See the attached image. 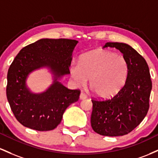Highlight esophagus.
<instances>
[{"label":"esophagus","instance_id":"1","mask_svg":"<svg viewBox=\"0 0 158 158\" xmlns=\"http://www.w3.org/2000/svg\"><path fill=\"white\" fill-rule=\"evenodd\" d=\"M87 98L86 95L84 93H81V95H80V99H85Z\"/></svg>","mask_w":158,"mask_h":158}]
</instances>
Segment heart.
I'll return each mask as SVG.
<instances>
[{
	"label": "heart",
	"mask_w": 158,
	"mask_h": 158,
	"mask_svg": "<svg viewBox=\"0 0 158 158\" xmlns=\"http://www.w3.org/2000/svg\"><path fill=\"white\" fill-rule=\"evenodd\" d=\"M70 74L74 82L89 85L97 96L108 98L123 88L129 74V64L123 56L113 51L95 50L83 55L79 63H72Z\"/></svg>",
	"instance_id": "heart-1"
}]
</instances>
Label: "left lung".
Segmentation results:
<instances>
[{
    "label": "left lung",
    "mask_w": 158,
    "mask_h": 158,
    "mask_svg": "<svg viewBox=\"0 0 158 158\" xmlns=\"http://www.w3.org/2000/svg\"><path fill=\"white\" fill-rule=\"evenodd\" d=\"M116 48L129 64L125 86L107 100L93 99L91 126L103 136H123L132 131L146 117L149 108L152 88L149 69L146 60L127 44L107 42L103 48Z\"/></svg>",
    "instance_id": "1"
}]
</instances>
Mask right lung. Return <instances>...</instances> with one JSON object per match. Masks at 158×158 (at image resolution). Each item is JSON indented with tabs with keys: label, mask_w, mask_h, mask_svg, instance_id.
<instances>
[{
	"label": "right lung",
	"mask_w": 158,
	"mask_h": 158,
	"mask_svg": "<svg viewBox=\"0 0 158 158\" xmlns=\"http://www.w3.org/2000/svg\"><path fill=\"white\" fill-rule=\"evenodd\" d=\"M77 41L68 39H42L23 48L9 68L6 97L16 119L40 131H51L63 118L66 108L77 102L81 91L69 89L58 80L70 74L72 53ZM47 67L54 74L53 84L41 94L26 86L28 75Z\"/></svg>",
	"instance_id": "1"
}]
</instances>
